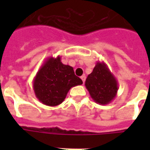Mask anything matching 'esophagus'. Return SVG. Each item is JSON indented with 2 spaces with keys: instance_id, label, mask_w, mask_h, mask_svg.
<instances>
[{
  "instance_id": "34e87169",
  "label": "esophagus",
  "mask_w": 150,
  "mask_h": 150,
  "mask_svg": "<svg viewBox=\"0 0 150 150\" xmlns=\"http://www.w3.org/2000/svg\"><path fill=\"white\" fill-rule=\"evenodd\" d=\"M81 79H82V82H85V81H86V75H82V76H81Z\"/></svg>"
}]
</instances>
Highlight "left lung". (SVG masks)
I'll return each instance as SVG.
<instances>
[{
  "label": "left lung",
  "mask_w": 150,
  "mask_h": 150,
  "mask_svg": "<svg viewBox=\"0 0 150 150\" xmlns=\"http://www.w3.org/2000/svg\"><path fill=\"white\" fill-rule=\"evenodd\" d=\"M85 86L92 99L100 105L112 102L118 90L116 78L103 61L96 62L93 72L88 75Z\"/></svg>",
  "instance_id": "8db88e82"
}]
</instances>
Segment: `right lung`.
Masks as SVG:
<instances>
[{"label": "right lung", "instance_id": "obj_1", "mask_svg": "<svg viewBox=\"0 0 150 150\" xmlns=\"http://www.w3.org/2000/svg\"><path fill=\"white\" fill-rule=\"evenodd\" d=\"M82 84L72 67L64 64L61 57L46 59L33 79L36 98L43 104L55 107L65 99L71 88Z\"/></svg>", "mask_w": 150, "mask_h": 150}]
</instances>
